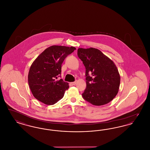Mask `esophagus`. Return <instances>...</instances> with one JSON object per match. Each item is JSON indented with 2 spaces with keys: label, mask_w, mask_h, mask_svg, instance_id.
I'll list each match as a JSON object with an SVG mask.
<instances>
[{
  "label": "esophagus",
  "mask_w": 150,
  "mask_h": 150,
  "mask_svg": "<svg viewBox=\"0 0 150 150\" xmlns=\"http://www.w3.org/2000/svg\"><path fill=\"white\" fill-rule=\"evenodd\" d=\"M76 81H74V82H71V85H72V86L75 85V84H76Z\"/></svg>",
  "instance_id": "obj_1"
}]
</instances>
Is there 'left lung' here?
<instances>
[{"label": "left lung", "instance_id": "obj_1", "mask_svg": "<svg viewBox=\"0 0 150 150\" xmlns=\"http://www.w3.org/2000/svg\"><path fill=\"white\" fill-rule=\"evenodd\" d=\"M78 56L86 67V87L82 96L95 106L106 105L118 93L120 76L114 62L94 48H79Z\"/></svg>", "mask_w": 150, "mask_h": 150}]
</instances>
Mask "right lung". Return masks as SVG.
Listing matches in <instances>:
<instances>
[{
  "label": "right lung",
  "instance_id": "right-lung-1",
  "mask_svg": "<svg viewBox=\"0 0 150 150\" xmlns=\"http://www.w3.org/2000/svg\"><path fill=\"white\" fill-rule=\"evenodd\" d=\"M76 48L74 47L52 45L37 57L31 64L28 75L31 91L36 99L46 105H53L61 100L69 84L61 76L64 59Z\"/></svg>",
  "mask_w": 150,
  "mask_h": 150
}]
</instances>
